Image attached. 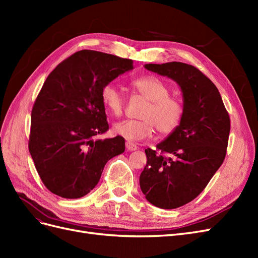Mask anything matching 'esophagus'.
I'll return each mask as SVG.
<instances>
[{
	"instance_id": "esophagus-1",
	"label": "esophagus",
	"mask_w": 258,
	"mask_h": 258,
	"mask_svg": "<svg viewBox=\"0 0 258 258\" xmlns=\"http://www.w3.org/2000/svg\"><path fill=\"white\" fill-rule=\"evenodd\" d=\"M126 148H127L128 151H136V150H138V146L134 142L127 141L126 142Z\"/></svg>"
}]
</instances>
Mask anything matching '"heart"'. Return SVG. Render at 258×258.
Returning <instances> with one entry per match:
<instances>
[{"label": "heart", "mask_w": 258, "mask_h": 258, "mask_svg": "<svg viewBox=\"0 0 258 258\" xmlns=\"http://www.w3.org/2000/svg\"><path fill=\"white\" fill-rule=\"evenodd\" d=\"M131 85L147 103L139 114L141 119L117 122L114 126L115 134L129 141H140L150 138L155 128L161 137L175 132L183 121L185 107L181 99L170 95L168 84L155 75H143L132 81ZM101 100L108 113L116 117L122 115L126 98L116 85H104L101 89Z\"/></svg>", "instance_id": "obj_1"}]
</instances>
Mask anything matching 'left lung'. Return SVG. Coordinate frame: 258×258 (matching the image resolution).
<instances>
[{"label":"left lung","mask_w":258,"mask_h":258,"mask_svg":"<svg viewBox=\"0 0 258 258\" xmlns=\"http://www.w3.org/2000/svg\"><path fill=\"white\" fill-rule=\"evenodd\" d=\"M145 68L172 79L183 92L181 126L156 150H145L147 161L140 175V187L152 205L176 209L199 196L222 166L230 118L216 86L197 68L176 61Z\"/></svg>","instance_id":"1"}]
</instances>
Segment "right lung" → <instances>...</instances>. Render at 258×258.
<instances>
[{"mask_svg": "<svg viewBox=\"0 0 258 258\" xmlns=\"http://www.w3.org/2000/svg\"><path fill=\"white\" fill-rule=\"evenodd\" d=\"M132 64L130 59L84 49L46 79L31 113L29 152L52 194L84 197L98 184L106 162L124 152L122 137H96L108 130L101 89Z\"/></svg>", "mask_w": 258, "mask_h": 258, "instance_id": "add662e5", "label": "right lung"}]
</instances>
